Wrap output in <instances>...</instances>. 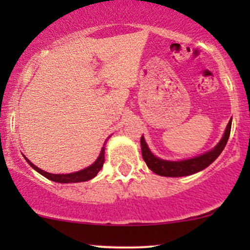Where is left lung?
<instances>
[{
  "instance_id": "left-lung-1",
  "label": "left lung",
  "mask_w": 250,
  "mask_h": 250,
  "mask_svg": "<svg viewBox=\"0 0 250 250\" xmlns=\"http://www.w3.org/2000/svg\"><path fill=\"white\" fill-rule=\"evenodd\" d=\"M231 128V120L229 121L227 125L223 137L221 139L219 145L215 147L213 150L208 151V153L201 155V156L194 157V159L183 160V161H166L161 160L159 157L154 156L151 151L149 150L147 143H146L143 136H141V150L142 157L145 162L147 163L148 168L153 170L155 174L161 175V176L168 177H179V176H187L197 173V171L202 170V169L207 168L209 165H211L215 160L219 157V155L222 153L225 149L227 142H228L229 135H230Z\"/></svg>"
}]
</instances>
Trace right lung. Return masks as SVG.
Masks as SVG:
<instances>
[{"mask_svg": "<svg viewBox=\"0 0 250 250\" xmlns=\"http://www.w3.org/2000/svg\"><path fill=\"white\" fill-rule=\"evenodd\" d=\"M27 160V159H25ZM27 162L31 166V168L35 169L36 171H39L40 174L43 175L44 177L49 179L51 181H55V182L60 183H74V182H83V181H88L93 177H95L97 173L100 171V169L103 167V163H104V147H102L101 154L97 157V160L93 163L91 166H89L88 168L83 169V170L76 171V173L71 174H50L47 171L42 170V169L37 168L35 165H33L29 160H27Z\"/></svg>", "mask_w": 250, "mask_h": 250, "instance_id": "add662e5", "label": "right lung"}]
</instances>
